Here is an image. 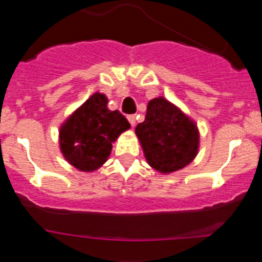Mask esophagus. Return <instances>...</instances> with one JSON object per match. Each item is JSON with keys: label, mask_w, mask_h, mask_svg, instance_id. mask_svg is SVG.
Returning a JSON list of instances; mask_svg holds the SVG:
<instances>
[{"label": "esophagus", "mask_w": 262, "mask_h": 262, "mask_svg": "<svg viewBox=\"0 0 262 262\" xmlns=\"http://www.w3.org/2000/svg\"><path fill=\"white\" fill-rule=\"evenodd\" d=\"M126 118H128L129 123H130V125H132V126H134V125H136V121H137V119H136V115L130 114V115H128V116H126Z\"/></svg>", "instance_id": "1"}]
</instances>
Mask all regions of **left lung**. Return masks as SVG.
Wrapping results in <instances>:
<instances>
[{
  "instance_id": "obj_1",
  "label": "left lung",
  "mask_w": 262,
  "mask_h": 262,
  "mask_svg": "<svg viewBox=\"0 0 262 262\" xmlns=\"http://www.w3.org/2000/svg\"><path fill=\"white\" fill-rule=\"evenodd\" d=\"M136 134L148 163L163 173L189 165L199 147L196 125L163 97L148 102L146 119L136 126Z\"/></svg>"
}]
</instances>
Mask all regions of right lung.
<instances>
[{
  "instance_id": "1",
  "label": "right lung",
  "mask_w": 262,
  "mask_h": 262,
  "mask_svg": "<svg viewBox=\"0 0 262 262\" xmlns=\"http://www.w3.org/2000/svg\"><path fill=\"white\" fill-rule=\"evenodd\" d=\"M130 128L120 112L107 109V99L94 94L60 128V149L81 171L99 168L112 152L113 142Z\"/></svg>"
}]
</instances>
